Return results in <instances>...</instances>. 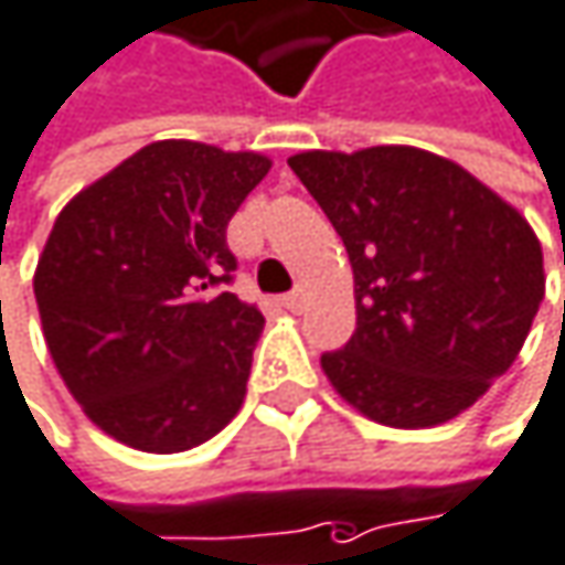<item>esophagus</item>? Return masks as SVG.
Returning <instances> with one entry per match:
<instances>
[{"instance_id":"1","label":"esophagus","mask_w":565,"mask_h":565,"mask_svg":"<svg viewBox=\"0 0 565 565\" xmlns=\"http://www.w3.org/2000/svg\"><path fill=\"white\" fill-rule=\"evenodd\" d=\"M307 300H310V290H307L303 284H297L287 297H281V303L290 310V313H300V310L307 307Z\"/></svg>"}]
</instances>
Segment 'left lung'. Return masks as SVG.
<instances>
[{
	"label": "left lung",
	"instance_id": "8db88e82",
	"mask_svg": "<svg viewBox=\"0 0 565 565\" xmlns=\"http://www.w3.org/2000/svg\"><path fill=\"white\" fill-rule=\"evenodd\" d=\"M287 164L352 265L355 333L320 359L335 394L397 430L469 411L511 369L537 317V232L462 164L414 145L313 148Z\"/></svg>",
	"mask_w": 565,
	"mask_h": 565
}]
</instances>
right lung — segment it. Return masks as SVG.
Listing matches in <instances>:
<instances>
[{
    "instance_id": "right-lung-1",
    "label": "right lung",
    "mask_w": 565,
    "mask_h": 565,
    "mask_svg": "<svg viewBox=\"0 0 565 565\" xmlns=\"http://www.w3.org/2000/svg\"><path fill=\"white\" fill-rule=\"evenodd\" d=\"M268 171L258 151L164 138L57 213L34 300L57 375L103 434L183 452L238 414L265 317L220 290L226 226Z\"/></svg>"
}]
</instances>
